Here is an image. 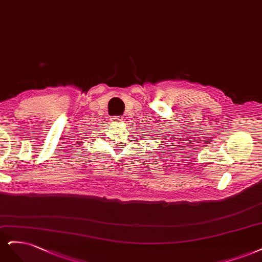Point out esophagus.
Instances as JSON below:
<instances>
[{"label": "esophagus", "mask_w": 262, "mask_h": 262, "mask_svg": "<svg viewBox=\"0 0 262 262\" xmlns=\"http://www.w3.org/2000/svg\"><path fill=\"white\" fill-rule=\"evenodd\" d=\"M112 121H114V122H121L122 121V117H120V116H113Z\"/></svg>", "instance_id": "34e87169"}]
</instances>
